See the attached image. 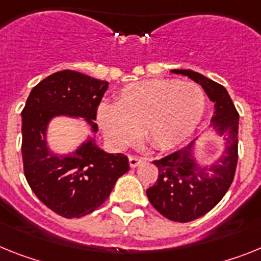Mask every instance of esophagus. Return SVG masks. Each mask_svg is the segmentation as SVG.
I'll return each mask as SVG.
<instances>
[{"instance_id": "esophagus-1", "label": "esophagus", "mask_w": 261, "mask_h": 261, "mask_svg": "<svg viewBox=\"0 0 261 261\" xmlns=\"http://www.w3.org/2000/svg\"><path fill=\"white\" fill-rule=\"evenodd\" d=\"M144 160H146V159L139 158V156H133V155L128 156V163H130L131 168H135V167H138V165H139L140 163H143Z\"/></svg>"}]
</instances>
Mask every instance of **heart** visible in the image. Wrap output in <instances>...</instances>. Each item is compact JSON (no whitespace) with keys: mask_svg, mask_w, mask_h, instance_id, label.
<instances>
[{"mask_svg":"<svg viewBox=\"0 0 261 261\" xmlns=\"http://www.w3.org/2000/svg\"><path fill=\"white\" fill-rule=\"evenodd\" d=\"M205 105L203 90L197 84L151 79L126 85L115 105L99 106L97 118L103 137L114 148L130 146L142 130L153 148L169 151L193 135Z\"/></svg>","mask_w":261,"mask_h":261,"instance_id":"obj_1","label":"heart"}]
</instances>
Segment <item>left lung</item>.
<instances>
[{
    "mask_svg": "<svg viewBox=\"0 0 261 261\" xmlns=\"http://www.w3.org/2000/svg\"><path fill=\"white\" fill-rule=\"evenodd\" d=\"M171 72L188 76L203 88L214 103L209 130L223 139L222 153L210 163L197 159L198 138L180 151L153 162L159 169V177L156 184L147 189L149 202L165 218L184 223L210 212L223 198L234 180L239 114L221 84L190 69Z\"/></svg>",
    "mask_w": 261,
    "mask_h": 261,
    "instance_id": "left-lung-1",
    "label": "left lung"
}]
</instances>
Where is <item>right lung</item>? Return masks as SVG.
<instances>
[{
	"instance_id": "1",
	"label": "right lung",
	"mask_w": 261,
	"mask_h": 261,
	"mask_svg": "<svg viewBox=\"0 0 261 261\" xmlns=\"http://www.w3.org/2000/svg\"><path fill=\"white\" fill-rule=\"evenodd\" d=\"M109 87L74 71L52 73L33 88L22 110V158L26 180L47 207L64 218H81L106 201L115 182L130 169L127 156L109 153L96 143V112ZM56 117L83 119L91 134L67 154L48 143Z\"/></svg>"
}]
</instances>
